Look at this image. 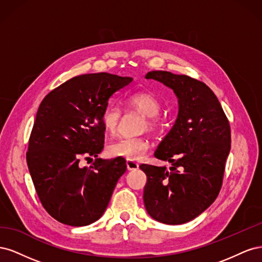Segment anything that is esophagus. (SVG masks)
Wrapping results in <instances>:
<instances>
[{
	"label": "esophagus",
	"mask_w": 262,
	"mask_h": 262,
	"mask_svg": "<svg viewBox=\"0 0 262 262\" xmlns=\"http://www.w3.org/2000/svg\"><path fill=\"white\" fill-rule=\"evenodd\" d=\"M126 168L128 170H136L139 168V164L133 161H126Z\"/></svg>",
	"instance_id": "1"
}]
</instances>
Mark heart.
I'll list each match as a JSON object with an SVG mask.
<instances>
[{
	"label": "heart",
	"mask_w": 262,
	"mask_h": 262,
	"mask_svg": "<svg viewBox=\"0 0 262 262\" xmlns=\"http://www.w3.org/2000/svg\"><path fill=\"white\" fill-rule=\"evenodd\" d=\"M125 105L129 108L138 110L145 117L142 122V130L157 131L162 126V120L157 115L160 114L162 104L154 94L148 92H137L129 95L125 99ZM101 123L107 133H116L121 119V110L118 106L107 105L101 113ZM149 148V141L144 137L121 138L108 145L107 152L112 157H122L128 161H139Z\"/></svg>",
	"instance_id": "b5f03b06"
}]
</instances>
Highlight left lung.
I'll return each instance as SVG.
<instances>
[{
    "label": "left lung",
    "instance_id": "obj_1",
    "mask_svg": "<svg viewBox=\"0 0 262 262\" xmlns=\"http://www.w3.org/2000/svg\"><path fill=\"white\" fill-rule=\"evenodd\" d=\"M145 78L172 90L178 115L154 154L171 164L169 170L140 165L147 178L144 205L161 223L184 224L216 199L231 150V128L215 94L204 83L167 71H152Z\"/></svg>",
    "mask_w": 262,
    "mask_h": 262
}]
</instances>
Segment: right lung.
I'll list each match as a JSON object with an SVG mask.
<instances>
[{
	"mask_svg": "<svg viewBox=\"0 0 262 262\" xmlns=\"http://www.w3.org/2000/svg\"><path fill=\"white\" fill-rule=\"evenodd\" d=\"M133 81L109 73L75 76L41 101L30 134L27 165L43 208L60 223L85 226L104 214L125 160L96 158L90 168L82 157L104 148L101 113L109 98Z\"/></svg>",
	"mask_w": 262,
	"mask_h": 262,
	"instance_id": "right-lung-1",
	"label": "right lung"
}]
</instances>
